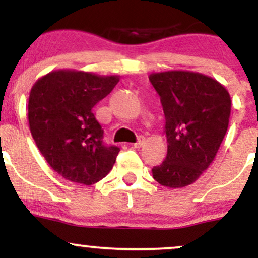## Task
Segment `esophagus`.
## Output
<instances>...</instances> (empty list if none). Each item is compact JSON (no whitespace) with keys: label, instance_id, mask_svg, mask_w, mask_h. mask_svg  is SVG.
<instances>
[{"label":"esophagus","instance_id":"1","mask_svg":"<svg viewBox=\"0 0 258 258\" xmlns=\"http://www.w3.org/2000/svg\"><path fill=\"white\" fill-rule=\"evenodd\" d=\"M144 142H146V138H144L143 136H139L138 141L136 142L135 144H133V147H135V148H141L144 144Z\"/></svg>","mask_w":258,"mask_h":258}]
</instances>
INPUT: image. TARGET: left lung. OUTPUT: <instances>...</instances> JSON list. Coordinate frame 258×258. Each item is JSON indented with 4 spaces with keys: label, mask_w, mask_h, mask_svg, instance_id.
Returning <instances> with one entry per match:
<instances>
[{
    "label": "left lung",
    "mask_w": 258,
    "mask_h": 258,
    "mask_svg": "<svg viewBox=\"0 0 258 258\" xmlns=\"http://www.w3.org/2000/svg\"><path fill=\"white\" fill-rule=\"evenodd\" d=\"M149 81L160 96L168 143L166 159L153 167V178L168 188H182L214 161L226 136L232 100L220 82L199 73H155Z\"/></svg>",
    "instance_id": "obj_1"
}]
</instances>
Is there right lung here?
Segmentation results:
<instances>
[{"label":"right lung","mask_w":258,"mask_h":258,"mask_svg":"<svg viewBox=\"0 0 258 258\" xmlns=\"http://www.w3.org/2000/svg\"><path fill=\"white\" fill-rule=\"evenodd\" d=\"M78 70H57L32 86L28 119L35 143L63 178L91 185L110 172L120 148L105 146L93 108L119 82Z\"/></svg>","instance_id":"right-lung-1"}]
</instances>
